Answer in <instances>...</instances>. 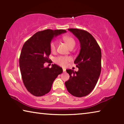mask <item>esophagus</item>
I'll return each instance as SVG.
<instances>
[{"instance_id": "esophagus-1", "label": "esophagus", "mask_w": 124, "mask_h": 124, "mask_svg": "<svg viewBox=\"0 0 124 124\" xmlns=\"http://www.w3.org/2000/svg\"><path fill=\"white\" fill-rule=\"evenodd\" d=\"M66 69H64V68H63V72H66Z\"/></svg>"}]
</instances>
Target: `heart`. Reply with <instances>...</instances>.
Listing matches in <instances>:
<instances>
[{
    "label": "heart",
    "mask_w": 124,
    "mask_h": 124,
    "mask_svg": "<svg viewBox=\"0 0 124 124\" xmlns=\"http://www.w3.org/2000/svg\"><path fill=\"white\" fill-rule=\"evenodd\" d=\"M63 40L66 42L68 46L71 49L74 47L76 44L75 39L73 37L70 36V35H66L63 37ZM56 46H57V42L55 40H52L50 44V49L51 51L54 52L56 51ZM71 58L70 57L67 56H59L55 58L54 59V62L57 64L62 67H65L67 66L68 63L70 61Z\"/></svg>",
    "instance_id": "heart-1"
}]
</instances>
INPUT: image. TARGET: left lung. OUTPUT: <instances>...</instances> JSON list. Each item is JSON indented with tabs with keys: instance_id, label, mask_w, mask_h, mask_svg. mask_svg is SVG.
Listing matches in <instances>:
<instances>
[{
	"instance_id": "1",
	"label": "left lung",
	"mask_w": 124,
	"mask_h": 124,
	"mask_svg": "<svg viewBox=\"0 0 124 124\" xmlns=\"http://www.w3.org/2000/svg\"><path fill=\"white\" fill-rule=\"evenodd\" d=\"M68 30L78 38L80 51L74 61L78 72L67 70L70 79L65 82L68 91L73 96H87L95 88L101 72V50L93 37L87 31L77 28Z\"/></svg>"
}]
</instances>
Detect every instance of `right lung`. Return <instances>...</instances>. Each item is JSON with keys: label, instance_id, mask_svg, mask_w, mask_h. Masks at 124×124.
<instances>
[{"label": "right lung", "instance_id": "right-lung-1", "mask_svg": "<svg viewBox=\"0 0 124 124\" xmlns=\"http://www.w3.org/2000/svg\"><path fill=\"white\" fill-rule=\"evenodd\" d=\"M65 32L63 29L39 31L23 46L19 59L21 74L25 87L33 95L42 96L49 92L54 79L63 72L61 67L55 64L50 68L44 64L50 60L52 38Z\"/></svg>", "mask_w": 124, "mask_h": 124}]
</instances>
